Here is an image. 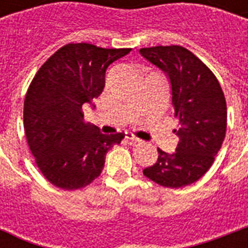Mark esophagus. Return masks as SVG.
<instances>
[{"label":"esophagus","mask_w":248,"mask_h":248,"mask_svg":"<svg viewBox=\"0 0 248 248\" xmlns=\"http://www.w3.org/2000/svg\"><path fill=\"white\" fill-rule=\"evenodd\" d=\"M126 139L132 140V141H135V143H140V141H141V139L136 138V136L134 135V134H131V132H126Z\"/></svg>","instance_id":"1"}]
</instances>
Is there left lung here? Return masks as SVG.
Segmentation results:
<instances>
[{
    "label": "left lung",
    "mask_w": 248,
    "mask_h": 248,
    "mask_svg": "<svg viewBox=\"0 0 248 248\" xmlns=\"http://www.w3.org/2000/svg\"><path fill=\"white\" fill-rule=\"evenodd\" d=\"M140 54L167 73L179 128L172 155L158 148V159L143 170L166 188L193 184L211 167L227 132V101L212 71L188 48L171 45L140 48Z\"/></svg>",
    "instance_id": "8db88e82"
}]
</instances>
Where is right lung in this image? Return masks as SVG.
I'll list each match as a JSON object with an SVG mask.
<instances>
[{"label": "right lung", "mask_w": 248, "mask_h": 248, "mask_svg": "<svg viewBox=\"0 0 248 248\" xmlns=\"http://www.w3.org/2000/svg\"><path fill=\"white\" fill-rule=\"evenodd\" d=\"M131 48L68 44L38 69L24 100V131L37 167L52 185L76 190L101 173L105 155L124 132L85 124L83 105L103 93L105 71Z\"/></svg>", "instance_id": "obj_1"}]
</instances>
